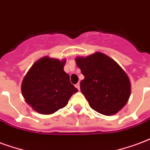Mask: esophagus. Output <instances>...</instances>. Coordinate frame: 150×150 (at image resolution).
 Wrapping results in <instances>:
<instances>
[{"mask_svg": "<svg viewBox=\"0 0 150 150\" xmlns=\"http://www.w3.org/2000/svg\"><path fill=\"white\" fill-rule=\"evenodd\" d=\"M75 87H76V88H77L78 90L80 89V85H79V83L77 84H75Z\"/></svg>", "mask_w": 150, "mask_h": 150, "instance_id": "1", "label": "esophagus"}]
</instances>
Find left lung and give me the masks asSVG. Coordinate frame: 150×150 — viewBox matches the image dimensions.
Segmentation results:
<instances>
[{"label": "left lung", "mask_w": 150, "mask_h": 150, "mask_svg": "<svg viewBox=\"0 0 150 150\" xmlns=\"http://www.w3.org/2000/svg\"><path fill=\"white\" fill-rule=\"evenodd\" d=\"M84 75L80 90L90 106L104 115H115L125 106L130 95V82L126 72L105 54L75 59Z\"/></svg>", "instance_id": "left-lung-1"}]
</instances>
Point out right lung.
Returning a JSON list of instances; mask_svg holds the SVG:
<instances>
[{
    "label": "right lung",
    "instance_id": "obj_1",
    "mask_svg": "<svg viewBox=\"0 0 150 150\" xmlns=\"http://www.w3.org/2000/svg\"><path fill=\"white\" fill-rule=\"evenodd\" d=\"M65 60L43 57L33 64L22 82L21 91L26 103L35 111L51 115L67 106L78 91L64 71Z\"/></svg>",
    "mask_w": 150,
    "mask_h": 150
}]
</instances>
